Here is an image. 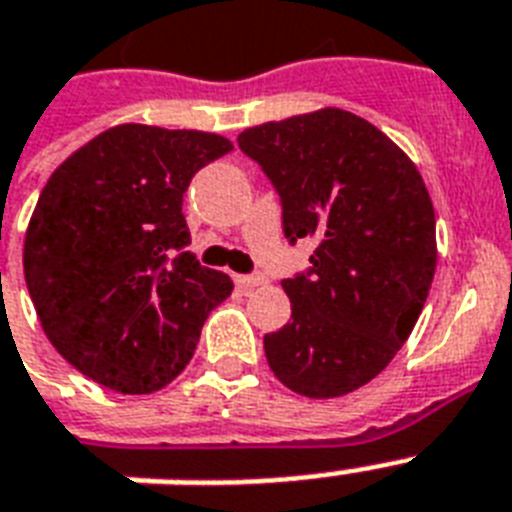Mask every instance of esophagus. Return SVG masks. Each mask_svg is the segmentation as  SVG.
Segmentation results:
<instances>
[{
	"instance_id": "esophagus-1",
	"label": "esophagus",
	"mask_w": 512,
	"mask_h": 512,
	"mask_svg": "<svg viewBox=\"0 0 512 512\" xmlns=\"http://www.w3.org/2000/svg\"><path fill=\"white\" fill-rule=\"evenodd\" d=\"M233 281H236V287L252 289L257 284H265V276L263 273H239V276H233Z\"/></svg>"
}]
</instances>
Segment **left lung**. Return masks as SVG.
<instances>
[{
	"instance_id": "obj_1",
	"label": "left lung",
	"mask_w": 512,
	"mask_h": 512,
	"mask_svg": "<svg viewBox=\"0 0 512 512\" xmlns=\"http://www.w3.org/2000/svg\"><path fill=\"white\" fill-rule=\"evenodd\" d=\"M239 148L279 193L284 239L319 244L281 281L292 319L263 337L265 358L300 396H345L390 364L428 300V188L393 140L340 108L244 130Z\"/></svg>"
}]
</instances>
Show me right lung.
Here are the masks:
<instances>
[{"label": "right lung", "mask_w": 512, "mask_h": 512, "mask_svg": "<svg viewBox=\"0 0 512 512\" xmlns=\"http://www.w3.org/2000/svg\"><path fill=\"white\" fill-rule=\"evenodd\" d=\"M233 151L220 135L122 124L68 156L28 223L23 271L44 335L90 380L154 393L191 361L233 281L188 252L183 193Z\"/></svg>", "instance_id": "right-lung-1"}]
</instances>
